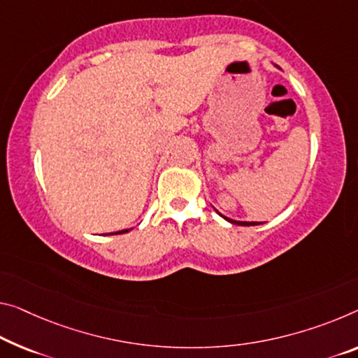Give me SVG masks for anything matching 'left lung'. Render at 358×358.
Here are the masks:
<instances>
[{"label": "left lung", "instance_id": "1", "mask_svg": "<svg viewBox=\"0 0 358 358\" xmlns=\"http://www.w3.org/2000/svg\"><path fill=\"white\" fill-rule=\"evenodd\" d=\"M221 214V213H219ZM222 216V214H221ZM225 221H229V222H232V224H235V225H257V224H261V222H243V221H234V219H229V217H225V216H222Z\"/></svg>", "mask_w": 358, "mask_h": 358}]
</instances>
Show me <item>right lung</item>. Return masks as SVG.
I'll return each instance as SVG.
<instances>
[{
    "instance_id": "right-lung-1",
    "label": "right lung",
    "mask_w": 358,
    "mask_h": 358,
    "mask_svg": "<svg viewBox=\"0 0 358 358\" xmlns=\"http://www.w3.org/2000/svg\"><path fill=\"white\" fill-rule=\"evenodd\" d=\"M126 232H128V229H126V230H120V232H115V234H112V235H118V234H126Z\"/></svg>"
}]
</instances>
